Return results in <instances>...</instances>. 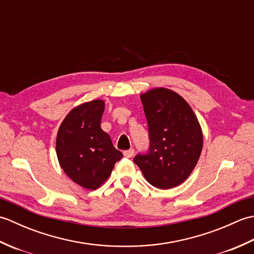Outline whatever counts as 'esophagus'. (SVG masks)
Instances as JSON below:
<instances>
[{
	"label": "esophagus",
	"instance_id": "1",
	"mask_svg": "<svg viewBox=\"0 0 254 254\" xmlns=\"http://www.w3.org/2000/svg\"><path fill=\"white\" fill-rule=\"evenodd\" d=\"M133 154H134V149L133 148H130V149H127V150H124V152H123L124 157H127V158H131L132 156H133Z\"/></svg>",
	"mask_w": 254,
	"mask_h": 254
}]
</instances>
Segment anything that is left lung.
Instances as JSON below:
<instances>
[{
	"label": "left lung",
	"instance_id": "8db88e82",
	"mask_svg": "<svg viewBox=\"0 0 254 254\" xmlns=\"http://www.w3.org/2000/svg\"><path fill=\"white\" fill-rule=\"evenodd\" d=\"M148 124L149 149L134 157L150 185L175 188L195 168L203 147V133L195 113L174 90L154 88L141 95Z\"/></svg>",
	"mask_w": 254,
	"mask_h": 254
}]
</instances>
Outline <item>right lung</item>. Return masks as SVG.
Wrapping results in <instances>:
<instances>
[{
    "instance_id": "obj_1",
    "label": "right lung",
    "mask_w": 254,
    "mask_h": 254,
    "mask_svg": "<svg viewBox=\"0 0 254 254\" xmlns=\"http://www.w3.org/2000/svg\"><path fill=\"white\" fill-rule=\"evenodd\" d=\"M105 101L85 102L69 111L59 127L57 156L61 168L78 186L96 190L104 183L123 155L101 130Z\"/></svg>"
}]
</instances>
